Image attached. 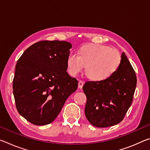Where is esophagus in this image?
<instances>
[{
	"label": "esophagus",
	"mask_w": 150,
	"mask_h": 150,
	"mask_svg": "<svg viewBox=\"0 0 150 150\" xmlns=\"http://www.w3.org/2000/svg\"><path fill=\"white\" fill-rule=\"evenodd\" d=\"M83 85H84V81H79V83H78V87L79 88H82Z\"/></svg>",
	"instance_id": "34e87169"
}]
</instances>
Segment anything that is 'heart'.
Listing matches in <instances>:
<instances>
[{"mask_svg":"<svg viewBox=\"0 0 150 150\" xmlns=\"http://www.w3.org/2000/svg\"><path fill=\"white\" fill-rule=\"evenodd\" d=\"M121 62V54L116 49L105 45L87 44L78 50L77 55L68 56L67 67L69 74L75 77L87 66V77L92 81L101 82L112 77Z\"/></svg>","mask_w":150,"mask_h":150,"instance_id":"heart-1","label":"heart"}]
</instances>
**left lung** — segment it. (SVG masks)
Listing matches in <instances>:
<instances>
[{
  "label": "left lung",
  "mask_w": 150,
  "mask_h": 150,
  "mask_svg": "<svg viewBox=\"0 0 150 150\" xmlns=\"http://www.w3.org/2000/svg\"><path fill=\"white\" fill-rule=\"evenodd\" d=\"M120 67L105 81H87L83 87L87 96L85 114L88 122L98 128L120 123L131 106L137 79L125 53L122 54Z\"/></svg>",
  "instance_id": "obj_1"
}]
</instances>
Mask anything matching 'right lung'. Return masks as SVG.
Returning a JSON list of instances; mask_svg holds the SVG:
<instances>
[{
  "label": "right lung",
  "mask_w": 150,
  "mask_h": 150,
  "mask_svg": "<svg viewBox=\"0 0 150 150\" xmlns=\"http://www.w3.org/2000/svg\"><path fill=\"white\" fill-rule=\"evenodd\" d=\"M72 47L65 41H41L24 51L18 60L13 79L17 110L34 125H46L59 115L78 81L67 72Z\"/></svg>",
  "instance_id": "add662e5"
}]
</instances>
